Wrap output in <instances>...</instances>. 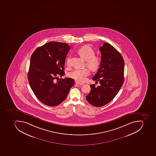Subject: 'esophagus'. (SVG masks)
Segmentation results:
<instances>
[{
  "label": "esophagus",
  "mask_w": 156,
  "mask_h": 156,
  "mask_svg": "<svg viewBox=\"0 0 156 156\" xmlns=\"http://www.w3.org/2000/svg\"><path fill=\"white\" fill-rule=\"evenodd\" d=\"M76 84H78V85H82V84H83V83H81V82H76Z\"/></svg>",
  "instance_id": "1"
}]
</instances>
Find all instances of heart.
Here are the masks:
<instances>
[{
  "label": "heart",
  "mask_w": 156,
  "mask_h": 156,
  "mask_svg": "<svg viewBox=\"0 0 156 156\" xmlns=\"http://www.w3.org/2000/svg\"><path fill=\"white\" fill-rule=\"evenodd\" d=\"M79 55L86 61V65L92 70H96L100 68L101 64V59L98 56H95V52L91 47L84 45L77 50ZM69 57L67 58V64H69ZM90 74L88 68L82 69H74L68 73V76L76 81L82 82Z\"/></svg>",
  "instance_id": "1"
}]
</instances>
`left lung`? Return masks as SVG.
Wrapping results in <instances>:
<instances>
[{
    "label": "left lung",
    "mask_w": 156,
    "mask_h": 156,
    "mask_svg": "<svg viewBox=\"0 0 156 156\" xmlns=\"http://www.w3.org/2000/svg\"><path fill=\"white\" fill-rule=\"evenodd\" d=\"M101 64L92 79L100 82V86L90 84L91 91L86 97L92 105L101 107L114 99L124 80V60L117 50L110 44L104 42L100 47Z\"/></svg>",
    "instance_id": "left-lung-1"
}]
</instances>
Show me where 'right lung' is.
<instances>
[{"instance_id":"1","label":"right lung","mask_w":156,"mask_h":156,"mask_svg":"<svg viewBox=\"0 0 156 156\" xmlns=\"http://www.w3.org/2000/svg\"><path fill=\"white\" fill-rule=\"evenodd\" d=\"M70 47L65 43L51 41L37 48L31 56L28 82L36 97L45 105L60 104L74 86L75 81L70 78L55 80L64 75V66Z\"/></svg>"}]
</instances>
